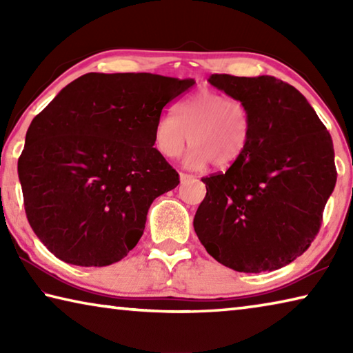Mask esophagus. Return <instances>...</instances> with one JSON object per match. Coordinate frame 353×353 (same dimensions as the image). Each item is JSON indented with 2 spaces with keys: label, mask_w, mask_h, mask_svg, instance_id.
Wrapping results in <instances>:
<instances>
[{
  "label": "esophagus",
  "mask_w": 353,
  "mask_h": 353,
  "mask_svg": "<svg viewBox=\"0 0 353 353\" xmlns=\"http://www.w3.org/2000/svg\"><path fill=\"white\" fill-rule=\"evenodd\" d=\"M190 181H194V177L190 176V174H185V172H181V182L182 183L190 182Z\"/></svg>",
  "instance_id": "obj_1"
}]
</instances>
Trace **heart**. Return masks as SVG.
<instances>
[{
    "mask_svg": "<svg viewBox=\"0 0 353 353\" xmlns=\"http://www.w3.org/2000/svg\"><path fill=\"white\" fill-rule=\"evenodd\" d=\"M252 134L249 107L224 93L202 88L165 112L154 128V145L166 159L181 157L185 146L193 145L185 165L202 170L213 163L227 168L241 157Z\"/></svg>",
    "mask_w": 353,
    "mask_h": 353,
    "instance_id": "b5f03b06",
    "label": "heart"
}]
</instances>
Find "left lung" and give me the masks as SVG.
Listing matches in <instances>:
<instances>
[{
	"instance_id": "8db88e82",
	"label": "left lung",
	"mask_w": 353,
	"mask_h": 353,
	"mask_svg": "<svg viewBox=\"0 0 353 353\" xmlns=\"http://www.w3.org/2000/svg\"><path fill=\"white\" fill-rule=\"evenodd\" d=\"M208 82L252 115L246 151L202 177L194 232L214 260L238 272L274 271L318 235L336 183L333 141L303 94L274 76L212 74Z\"/></svg>"
}]
</instances>
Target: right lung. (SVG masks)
Wrapping results in <instances>:
<instances>
[{
  "label": "right lung",
  "instance_id": "add662e5",
  "mask_svg": "<svg viewBox=\"0 0 353 353\" xmlns=\"http://www.w3.org/2000/svg\"><path fill=\"white\" fill-rule=\"evenodd\" d=\"M194 85L151 73H88L32 119L19 159L25 210L50 252L109 266L143 235L152 201L179 185L154 146L163 107Z\"/></svg>",
  "mask_w": 353,
  "mask_h": 353
}]
</instances>
